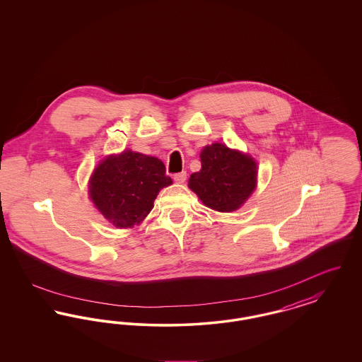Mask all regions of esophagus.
<instances>
[{"label":"esophagus","mask_w":362,"mask_h":362,"mask_svg":"<svg viewBox=\"0 0 362 362\" xmlns=\"http://www.w3.org/2000/svg\"><path fill=\"white\" fill-rule=\"evenodd\" d=\"M186 179H187V173H176V175H173V180H175L176 183H179V185L185 183Z\"/></svg>","instance_id":"1"}]
</instances>
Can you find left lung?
Here are the masks:
<instances>
[{
    "instance_id": "obj_1",
    "label": "left lung",
    "mask_w": 362,
    "mask_h": 362,
    "mask_svg": "<svg viewBox=\"0 0 362 362\" xmlns=\"http://www.w3.org/2000/svg\"><path fill=\"white\" fill-rule=\"evenodd\" d=\"M201 170L191 173L189 189L216 211L239 210L258 186V163L248 153L221 142L204 146Z\"/></svg>"
}]
</instances>
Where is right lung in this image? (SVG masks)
Wrapping results in <instances>:
<instances>
[{"instance_id": "add662e5", "label": "right lung", "mask_w": 362, "mask_h": 362, "mask_svg": "<svg viewBox=\"0 0 362 362\" xmlns=\"http://www.w3.org/2000/svg\"><path fill=\"white\" fill-rule=\"evenodd\" d=\"M171 185L160 158L124 149L99 161L88 180V195L110 224L127 229L148 217L160 189Z\"/></svg>"}]
</instances>
